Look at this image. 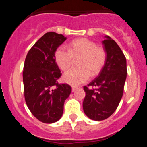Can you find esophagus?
I'll list each match as a JSON object with an SVG mask.
<instances>
[{
  "mask_svg": "<svg viewBox=\"0 0 147 147\" xmlns=\"http://www.w3.org/2000/svg\"><path fill=\"white\" fill-rule=\"evenodd\" d=\"M77 87H75V86H72V92H74L75 90H76Z\"/></svg>",
  "mask_w": 147,
  "mask_h": 147,
  "instance_id": "esophagus-1",
  "label": "esophagus"
}]
</instances>
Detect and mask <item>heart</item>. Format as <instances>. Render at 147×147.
<instances>
[{"instance_id":"1","label":"heart","mask_w":147,"mask_h":147,"mask_svg":"<svg viewBox=\"0 0 147 147\" xmlns=\"http://www.w3.org/2000/svg\"><path fill=\"white\" fill-rule=\"evenodd\" d=\"M74 57L78 60L79 67H74L63 76L65 82L78 85L89 80L90 74L97 75L102 71L106 61V51L101 46L87 38H80L71 42L70 48L61 45L55 51V60L62 71L72 65Z\"/></svg>"}]
</instances>
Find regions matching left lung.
Listing matches in <instances>:
<instances>
[{
	"instance_id": "left-lung-1",
	"label": "left lung",
	"mask_w": 147,
	"mask_h": 147,
	"mask_svg": "<svg viewBox=\"0 0 147 147\" xmlns=\"http://www.w3.org/2000/svg\"><path fill=\"white\" fill-rule=\"evenodd\" d=\"M102 41L106 51L105 65L96 79L84 86L85 97L83 110L89 119L102 121L117 109L124 93L127 78V60L118 44L109 36Z\"/></svg>"
}]
</instances>
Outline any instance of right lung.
Listing matches in <instances>:
<instances>
[{"label":"right lung","mask_w":147,"mask_h":147,"mask_svg":"<svg viewBox=\"0 0 147 147\" xmlns=\"http://www.w3.org/2000/svg\"><path fill=\"white\" fill-rule=\"evenodd\" d=\"M66 37L47 32L28 51L23 72L24 96L35 118L45 124L57 121L71 92L67 84H59L62 74L55 60V51Z\"/></svg>","instance_id":"right-lung-1"}]
</instances>
